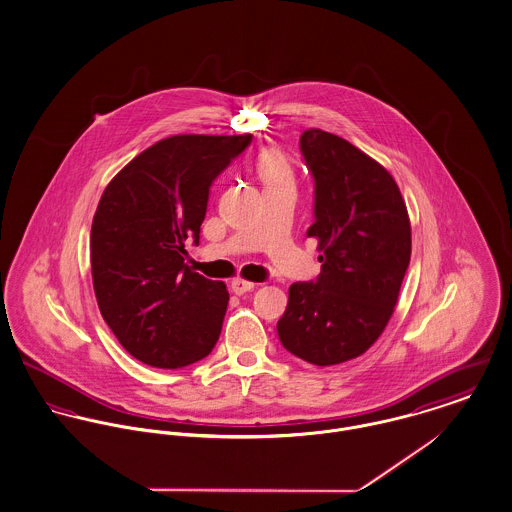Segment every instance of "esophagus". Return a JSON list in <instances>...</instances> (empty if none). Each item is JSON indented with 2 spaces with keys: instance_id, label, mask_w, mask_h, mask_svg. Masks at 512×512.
I'll return each mask as SVG.
<instances>
[{
  "instance_id": "34e87169",
  "label": "esophagus",
  "mask_w": 512,
  "mask_h": 512,
  "mask_svg": "<svg viewBox=\"0 0 512 512\" xmlns=\"http://www.w3.org/2000/svg\"><path fill=\"white\" fill-rule=\"evenodd\" d=\"M231 289H233V293H235V295H244V293H248V291H252V289H254V283L237 277V279H233Z\"/></svg>"
}]
</instances>
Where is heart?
Masks as SVG:
<instances>
[{"label":"heart","instance_id":"1","mask_svg":"<svg viewBox=\"0 0 512 512\" xmlns=\"http://www.w3.org/2000/svg\"><path fill=\"white\" fill-rule=\"evenodd\" d=\"M256 172L264 186H275L283 182H293V169L283 153L275 149H264L256 159Z\"/></svg>","mask_w":512,"mask_h":512}]
</instances>
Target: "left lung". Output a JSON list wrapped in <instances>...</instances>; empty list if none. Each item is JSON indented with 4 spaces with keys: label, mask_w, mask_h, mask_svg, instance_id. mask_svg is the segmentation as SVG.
Masks as SVG:
<instances>
[{
    "label": "left lung",
    "mask_w": 512,
    "mask_h": 512,
    "mask_svg": "<svg viewBox=\"0 0 512 512\" xmlns=\"http://www.w3.org/2000/svg\"><path fill=\"white\" fill-rule=\"evenodd\" d=\"M301 153L314 178V223L322 270L289 287L277 336L318 367L365 353L386 328L411 256V227L390 172L341 137L307 130Z\"/></svg>",
    "instance_id": "obj_1"
}]
</instances>
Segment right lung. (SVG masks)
I'll return each mask as SVG.
<instances>
[{
    "mask_svg": "<svg viewBox=\"0 0 512 512\" xmlns=\"http://www.w3.org/2000/svg\"><path fill=\"white\" fill-rule=\"evenodd\" d=\"M252 136L157 141L104 190L91 227V270L104 322L137 361L180 369L219 340L229 293L190 272L184 244L200 242L209 188Z\"/></svg>",
    "mask_w": 512,
    "mask_h": 512,
    "instance_id": "add662e5",
    "label": "right lung"
}]
</instances>
